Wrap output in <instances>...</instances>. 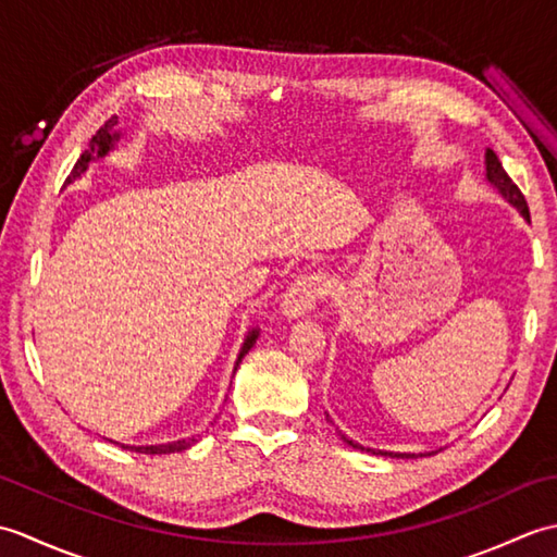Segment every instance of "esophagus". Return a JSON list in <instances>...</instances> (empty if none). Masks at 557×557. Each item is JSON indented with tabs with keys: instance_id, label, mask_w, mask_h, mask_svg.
Here are the masks:
<instances>
[{
	"instance_id": "esophagus-1",
	"label": "esophagus",
	"mask_w": 557,
	"mask_h": 557,
	"mask_svg": "<svg viewBox=\"0 0 557 557\" xmlns=\"http://www.w3.org/2000/svg\"><path fill=\"white\" fill-rule=\"evenodd\" d=\"M330 282L323 272H306L292 282L289 289L285 292V299H282V313L287 318H299L309 313L318 299H323L327 294Z\"/></svg>"
}]
</instances>
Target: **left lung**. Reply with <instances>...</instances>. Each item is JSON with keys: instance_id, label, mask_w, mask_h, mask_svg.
<instances>
[{"instance_id": "8db88e82", "label": "left lung", "mask_w": 557, "mask_h": 557, "mask_svg": "<svg viewBox=\"0 0 557 557\" xmlns=\"http://www.w3.org/2000/svg\"><path fill=\"white\" fill-rule=\"evenodd\" d=\"M486 176H488V182L493 184V186H498V191L510 200L512 206H517V210L522 212V215L529 220L531 215H529V206H527V198H524V194L519 191V186L510 180V174H507L505 170H503V164H500V160H498V156H495L493 150H486ZM349 445H354L351 441H347ZM354 447H359V449H366V447H361V445H354ZM366 453H371V449H366ZM383 455H393V457H419V455H395V453H383ZM429 455H435V453H429ZM423 457V455H421Z\"/></svg>"}]
</instances>
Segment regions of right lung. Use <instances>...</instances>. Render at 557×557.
I'll list each match as a JSON object with an SVG mask.
<instances>
[{
    "label": "right lung",
    "mask_w": 557,
    "mask_h": 557,
    "mask_svg": "<svg viewBox=\"0 0 557 557\" xmlns=\"http://www.w3.org/2000/svg\"><path fill=\"white\" fill-rule=\"evenodd\" d=\"M114 124H116V116H112V120H108V122H104V124L100 126V132L90 138L88 150H83V156H81L78 162L74 164V170H71V174L66 176V182H74L76 176H81L83 172H86L90 160L108 156V152H110L112 146H114V140L120 138V134L114 132ZM256 337H258V330H253V333L246 337L244 347H242V351H239V359H236V366H239V361L246 357V351L253 347ZM194 443H196L194 437H188V441H174V443H164V445H146V447H132V449H136V453H140V455H170V453H182V449L191 447ZM126 447H128V445H126Z\"/></svg>",
    "instance_id": "right-lung-1"
}]
</instances>
